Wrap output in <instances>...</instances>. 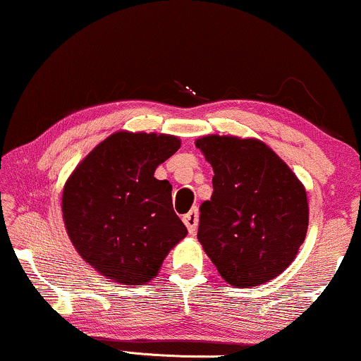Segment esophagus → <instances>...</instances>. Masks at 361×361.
I'll return each mask as SVG.
<instances>
[{"label": "esophagus", "mask_w": 361, "mask_h": 361, "mask_svg": "<svg viewBox=\"0 0 361 361\" xmlns=\"http://www.w3.org/2000/svg\"><path fill=\"white\" fill-rule=\"evenodd\" d=\"M184 224L187 226V230H189L190 235H195L197 231V225H199V210L197 209H192L189 214L184 215Z\"/></svg>", "instance_id": "34e87169"}]
</instances>
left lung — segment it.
Returning a JSON list of instances; mask_svg holds the SVG:
<instances>
[{"label": "left lung", "instance_id": "obj_1", "mask_svg": "<svg viewBox=\"0 0 361 361\" xmlns=\"http://www.w3.org/2000/svg\"><path fill=\"white\" fill-rule=\"evenodd\" d=\"M195 146L215 172L197 233L205 253L235 288L276 278L293 263L307 233L304 185L258 140L212 135Z\"/></svg>", "mask_w": 361, "mask_h": 361}]
</instances>
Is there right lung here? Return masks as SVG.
Wrapping results in <instances>:
<instances>
[{
  "mask_svg": "<svg viewBox=\"0 0 361 361\" xmlns=\"http://www.w3.org/2000/svg\"><path fill=\"white\" fill-rule=\"evenodd\" d=\"M180 147L176 136L120 131L100 142L68 177L62 214L78 255L108 279L142 286L187 235L172 185L156 167Z\"/></svg>",
  "mask_w": 361,
  "mask_h": 361,
  "instance_id": "add662e5",
  "label": "right lung"
}]
</instances>
